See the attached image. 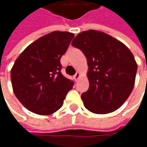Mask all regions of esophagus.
I'll use <instances>...</instances> for the list:
<instances>
[{
	"label": "esophagus",
	"instance_id": "1",
	"mask_svg": "<svg viewBox=\"0 0 147 147\" xmlns=\"http://www.w3.org/2000/svg\"><path fill=\"white\" fill-rule=\"evenodd\" d=\"M80 77H81V74L79 73V72H77V74L74 76V80L75 81H78L79 78H80Z\"/></svg>",
	"mask_w": 147,
	"mask_h": 147
}]
</instances>
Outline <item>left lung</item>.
I'll use <instances>...</instances> for the list:
<instances>
[{"instance_id": "left-lung-1", "label": "left lung", "mask_w": 147, "mask_h": 147, "mask_svg": "<svg viewBox=\"0 0 147 147\" xmlns=\"http://www.w3.org/2000/svg\"><path fill=\"white\" fill-rule=\"evenodd\" d=\"M72 46L88 61L89 88L82 94L86 109L99 115L118 110L135 84L138 65L131 51L115 37L92 29L78 33Z\"/></svg>"}]
</instances>
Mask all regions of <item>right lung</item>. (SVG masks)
Returning a JSON list of instances; mask_svg holds the SVG:
<instances>
[{
  "instance_id": "right-lung-1",
  "label": "right lung",
  "mask_w": 147,
  "mask_h": 147,
  "mask_svg": "<svg viewBox=\"0 0 147 147\" xmlns=\"http://www.w3.org/2000/svg\"><path fill=\"white\" fill-rule=\"evenodd\" d=\"M74 37L69 32H51L31 43L14 61L12 88L26 109L49 115L63 105L74 82L61 74L60 58Z\"/></svg>"
}]
</instances>
